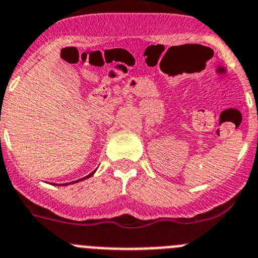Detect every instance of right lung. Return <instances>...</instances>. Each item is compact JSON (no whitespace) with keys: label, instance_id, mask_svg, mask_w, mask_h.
Listing matches in <instances>:
<instances>
[{"label":"right lung","instance_id":"add662e5","mask_svg":"<svg viewBox=\"0 0 258 258\" xmlns=\"http://www.w3.org/2000/svg\"><path fill=\"white\" fill-rule=\"evenodd\" d=\"M95 173V171L92 173H90L89 176H86V177H83V178H80V180H77V181H72V182H68V184H62V185H69V184H76V182H78V181H82V180H85V178H89V177H91L92 175H94Z\"/></svg>","mask_w":258,"mask_h":258}]
</instances>
